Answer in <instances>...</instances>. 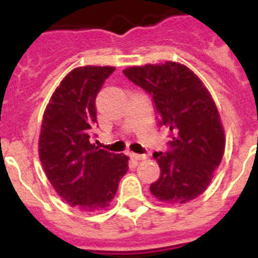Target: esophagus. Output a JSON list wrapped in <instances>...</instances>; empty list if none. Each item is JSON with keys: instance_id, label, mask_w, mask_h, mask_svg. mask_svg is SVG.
<instances>
[{"instance_id": "1", "label": "esophagus", "mask_w": 258, "mask_h": 258, "mask_svg": "<svg viewBox=\"0 0 258 258\" xmlns=\"http://www.w3.org/2000/svg\"><path fill=\"white\" fill-rule=\"evenodd\" d=\"M130 155H131V158H133L134 161H142V159H146V158H147V155H146V154L131 153V154H130Z\"/></svg>"}]
</instances>
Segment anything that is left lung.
Masks as SVG:
<instances>
[{"mask_svg":"<svg viewBox=\"0 0 258 258\" xmlns=\"http://www.w3.org/2000/svg\"><path fill=\"white\" fill-rule=\"evenodd\" d=\"M125 78L153 97L159 125L170 130L165 153H154L161 167L150 186L166 204H186L206 190L225 151L220 113L204 83L179 62L130 67Z\"/></svg>","mask_w":258,"mask_h":258,"instance_id":"obj_1","label":"left lung"}]
</instances>
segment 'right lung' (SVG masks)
I'll return each instance as SVG.
<instances>
[{
	"instance_id": "right-lung-1",
	"label": "right lung",
	"mask_w": 258,
	"mask_h": 258,
	"mask_svg": "<svg viewBox=\"0 0 258 258\" xmlns=\"http://www.w3.org/2000/svg\"><path fill=\"white\" fill-rule=\"evenodd\" d=\"M115 68L86 66L71 71L42 116L38 155L48 179L67 204L99 212L112 201L128 170V157L91 143L96 96Z\"/></svg>"
}]
</instances>
